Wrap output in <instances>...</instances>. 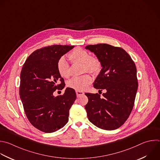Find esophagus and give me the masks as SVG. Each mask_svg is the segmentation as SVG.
Returning <instances> with one entry per match:
<instances>
[{
  "label": "esophagus",
  "mask_w": 160,
  "mask_h": 160,
  "mask_svg": "<svg viewBox=\"0 0 160 160\" xmlns=\"http://www.w3.org/2000/svg\"><path fill=\"white\" fill-rule=\"evenodd\" d=\"M84 92H82V91H76V94L77 95V97H80L82 95H84Z\"/></svg>",
  "instance_id": "1"
}]
</instances>
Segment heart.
<instances>
[{"label": "heart", "mask_w": 160, "mask_h": 160, "mask_svg": "<svg viewBox=\"0 0 160 160\" xmlns=\"http://www.w3.org/2000/svg\"><path fill=\"white\" fill-rule=\"evenodd\" d=\"M68 58L72 63H80L82 64V72L97 73L100 68V62L95 57L90 56V53L82 48H76L71 51ZM57 69L59 75L63 78H68L71 75L70 67L65 58L61 57L57 62ZM92 82V78L88 74L74 77L69 80L67 86L77 91L86 90Z\"/></svg>", "instance_id": "b5f03b06"}]
</instances>
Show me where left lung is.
Instances as JSON below:
<instances>
[{"mask_svg":"<svg viewBox=\"0 0 160 160\" xmlns=\"http://www.w3.org/2000/svg\"><path fill=\"white\" fill-rule=\"evenodd\" d=\"M85 49L94 53L102 67L93 87L107 91L102 98L98 93H85L88 119L100 129H116L128 119L134 106L138 87L135 63L121 48L98 44Z\"/></svg>","mask_w":160,"mask_h":160,"instance_id":"left-lung-1","label":"left lung"}]
</instances>
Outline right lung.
<instances>
[{"label":"right lung","mask_w":160,"mask_h":160,"mask_svg":"<svg viewBox=\"0 0 160 160\" xmlns=\"http://www.w3.org/2000/svg\"><path fill=\"white\" fill-rule=\"evenodd\" d=\"M73 48L52 45L37 49L29 56L22 67L20 98L28 120L42 132H55L68 121L69 110L77 98L75 91L67 87L63 95L56 97L53 92L62 90L65 85L58 73L57 62Z\"/></svg>","instance_id":"right-lung-1"}]
</instances>
